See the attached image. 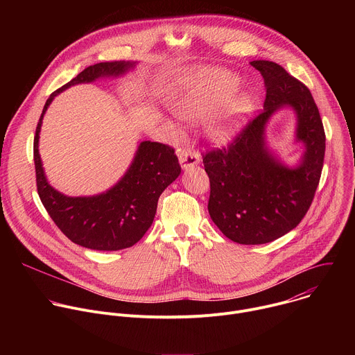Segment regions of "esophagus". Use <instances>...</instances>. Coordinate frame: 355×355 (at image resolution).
<instances>
[{"label":"esophagus","instance_id":"obj_1","mask_svg":"<svg viewBox=\"0 0 355 355\" xmlns=\"http://www.w3.org/2000/svg\"><path fill=\"white\" fill-rule=\"evenodd\" d=\"M180 164L182 167V170H189L191 167H195L196 164H199V153L195 150L191 148H182L180 151Z\"/></svg>","mask_w":355,"mask_h":355}]
</instances>
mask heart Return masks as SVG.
Listing matches in <instances>:
<instances>
[{
  "label": "heart",
  "mask_w": 355,
  "mask_h": 355,
  "mask_svg": "<svg viewBox=\"0 0 355 355\" xmlns=\"http://www.w3.org/2000/svg\"><path fill=\"white\" fill-rule=\"evenodd\" d=\"M239 80L227 73L207 71L193 76L187 85V89L177 95L174 101L175 108L181 115L198 118L216 107L225 95L237 85ZM254 111V98L245 92L237 96L227 114L220 118L212 128V139L220 146L232 143L244 128L247 119Z\"/></svg>",
  "instance_id": "b5f03b06"
}]
</instances>
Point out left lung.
Listing matches in <instances>:
<instances>
[{
  "mask_svg": "<svg viewBox=\"0 0 355 355\" xmlns=\"http://www.w3.org/2000/svg\"><path fill=\"white\" fill-rule=\"evenodd\" d=\"M251 66L264 77V111L226 148L202 157L211 182L208 211L214 223L239 244H264L295 229L306 215L323 168L326 136L305 84L274 62L254 60ZM282 107L294 110L295 141L306 147L293 168L284 165L265 140L269 119Z\"/></svg>",
  "mask_w": 355,
  "mask_h": 355,
  "instance_id": "8db88e82",
  "label": "left lung"
}]
</instances>
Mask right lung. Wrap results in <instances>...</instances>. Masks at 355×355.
<instances>
[{
    "label": "right lung",
    "mask_w": 355,
    "mask_h": 355,
    "mask_svg": "<svg viewBox=\"0 0 355 355\" xmlns=\"http://www.w3.org/2000/svg\"><path fill=\"white\" fill-rule=\"evenodd\" d=\"M136 62H105L84 69L77 77L50 95L43 107L33 140L37 193L50 218L76 244L99 251H116L136 244L153 223L163 191L177 180L181 167L174 148L140 141L123 177L103 193L67 196L49 184L39 155V133L43 116L56 95L77 84L98 78L121 77Z\"/></svg>",
    "instance_id": "obj_1"
}]
</instances>
